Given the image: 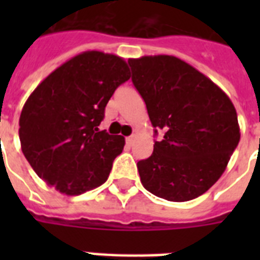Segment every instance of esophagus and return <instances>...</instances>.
I'll list each match as a JSON object with an SVG mask.
<instances>
[{
  "label": "esophagus",
  "mask_w": 260,
  "mask_h": 260,
  "mask_svg": "<svg viewBox=\"0 0 260 260\" xmlns=\"http://www.w3.org/2000/svg\"><path fill=\"white\" fill-rule=\"evenodd\" d=\"M126 144H128V146H132V144H134V142H135V136H128V138H126Z\"/></svg>",
  "instance_id": "34e87169"
}]
</instances>
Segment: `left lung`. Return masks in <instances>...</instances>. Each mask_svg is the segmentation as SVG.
Returning a JSON list of instances; mask_svg holds the SVG:
<instances>
[{"label": "left lung", "instance_id": "8db88e82", "mask_svg": "<svg viewBox=\"0 0 260 260\" xmlns=\"http://www.w3.org/2000/svg\"><path fill=\"white\" fill-rule=\"evenodd\" d=\"M132 82L151 124L165 131L148 159L138 162L144 189L167 201L201 196L225 171L240 140L230 97L208 77L171 55L128 59Z\"/></svg>", "mask_w": 260, "mask_h": 260}]
</instances>
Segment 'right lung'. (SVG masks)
<instances>
[{"mask_svg":"<svg viewBox=\"0 0 260 260\" xmlns=\"http://www.w3.org/2000/svg\"><path fill=\"white\" fill-rule=\"evenodd\" d=\"M129 78L122 58L85 51L32 91L20 114L18 136L22 154L47 185L79 196L108 179L125 139L98 125L114 90Z\"/></svg>","mask_w":260,"mask_h":260,"instance_id":"add662e5","label":"right lung"}]
</instances>
